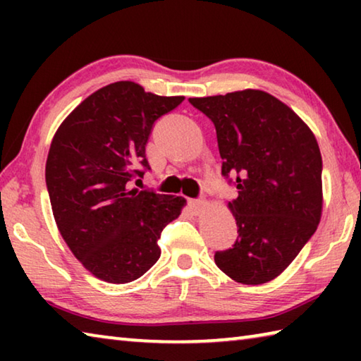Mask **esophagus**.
<instances>
[{
    "mask_svg": "<svg viewBox=\"0 0 361 361\" xmlns=\"http://www.w3.org/2000/svg\"><path fill=\"white\" fill-rule=\"evenodd\" d=\"M195 197H199V194H197V195H195ZM195 197H194V199H195Z\"/></svg>",
    "mask_w": 361,
    "mask_h": 361,
    "instance_id": "obj_1",
    "label": "esophagus"
}]
</instances>
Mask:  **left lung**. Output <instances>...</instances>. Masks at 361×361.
Instances as JSON below:
<instances>
[{
  "label": "left lung",
  "mask_w": 361,
  "mask_h": 361,
  "mask_svg": "<svg viewBox=\"0 0 361 361\" xmlns=\"http://www.w3.org/2000/svg\"><path fill=\"white\" fill-rule=\"evenodd\" d=\"M176 97L119 81L87 97L59 127L46 162V185L60 235L97 279L129 283L161 256L157 240L185 200L143 181L154 122Z\"/></svg>",
  "instance_id": "1"
}]
</instances>
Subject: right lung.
<instances>
[{"label":"right lung","instance_id":"add662e5","mask_svg":"<svg viewBox=\"0 0 361 361\" xmlns=\"http://www.w3.org/2000/svg\"><path fill=\"white\" fill-rule=\"evenodd\" d=\"M216 129L221 173L234 176V245L215 262L235 282L261 285L280 276L320 223L322 154L296 113L261 90L194 103Z\"/></svg>","mask_w":361,"mask_h":361}]
</instances>
